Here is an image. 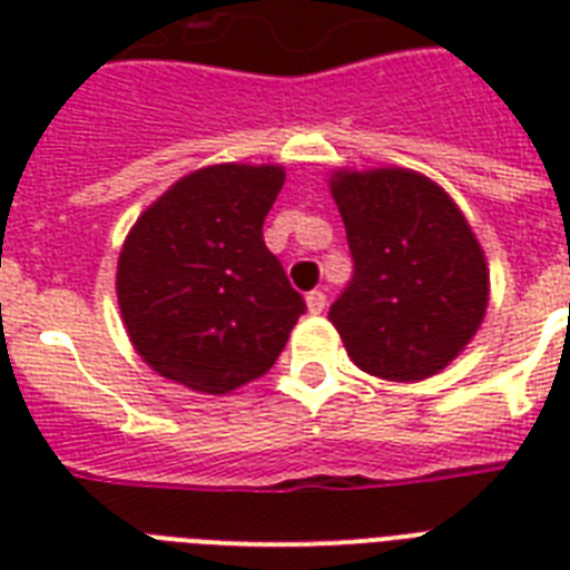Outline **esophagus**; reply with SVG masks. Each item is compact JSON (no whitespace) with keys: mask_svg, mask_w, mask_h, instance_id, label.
Listing matches in <instances>:
<instances>
[{"mask_svg":"<svg viewBox=\"0 0 570 570\" xmlns=\"http://www.w3.org/2000/svg\"><path fill=\"white\" fill-rule=\"evenodd\" d=\"M325 307H328V295L322 293V289H313V293H307V311L322 313Z\"/></svg>","mask_w":570,"mask_h":570,"instance_id":"34e87169","label":"esophagus"}]
</instances>
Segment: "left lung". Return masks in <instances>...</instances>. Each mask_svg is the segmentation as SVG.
I'll return each mask as SVG.
<instances>
[{
	"label": "left lung",
	"instance_id": "left-lung-1",
	"mask_svg": "<svg viewBox=\"0 0 570 570\" xmlns=\"http://www.w3.org/2000/svg\"><path fill=\"white\" fill-rule=\"evenodd\" d=\"M352 281L328 320L364 373L420 381L450 364L488 307V266L450 195L405 168L340 171Z\"/></svg>",
	"mask_w": 570,
	"mask_h": 570
}]
</instances>
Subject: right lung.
<instances>
[{"mask_svg": "<svg viewBox=\"0 0 570 570\" xmlns=\"http://www.w3.org/2000/svg\"><path fill=\"white\" fill-rule=\"evenodd\" d=\"M284 186L277 165H213L183 177L129 230L118 304L156 373L227 393L268 373L307 304L263 242Z\"/></svg>", "mask_w": 570, "mask_h": 570, "instance_id": "1", "label": "right lung"}]
</instances>
